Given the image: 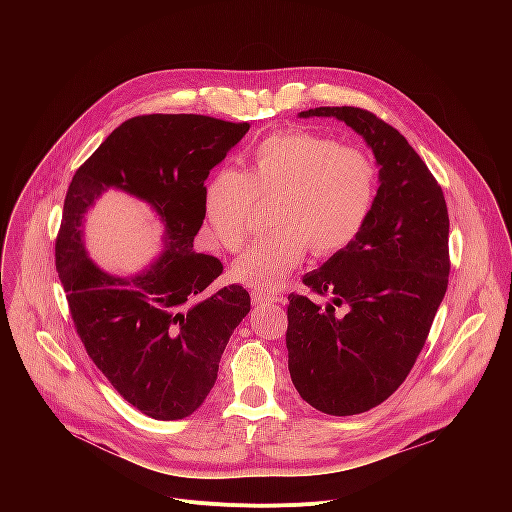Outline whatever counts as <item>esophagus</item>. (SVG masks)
Returning a JSON list of instances; mask_svg holds the SVG:
<instances>
[{"mask_svg":"<svg viewBox=\"0 0 512 512\" xmlns=\"http://www.w3.org/2000/svg\"><path fill=\"white\" fill-rule=\"evenodd\" d=\"M283 296L279 294H263V291H253L251 302L255 306H271V304H283Z\"/></svg>","mask_w":512,"mask_h":512,"instance_id":"1","label":"esophagus"}]
</instances>
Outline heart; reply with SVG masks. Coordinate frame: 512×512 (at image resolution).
<instances>
[{
  "label": "heart",
  "mask_w": 512,
  "mask_h": 512,
  "mask_svg": "<svg viewBox=\"0 0 512 512\" xmlns=\"http://www.w3.org/2000/svg\"><path fill=\"white\" fill-rule=\"evenodd\" d=\"M379 194L373 156L310 131H285L263 139L241 172L218 170L202 190L208 239L239 251L251 233L255 202H271L275 231L259 237L233 263L239 283L275 291L308 249L330 257L352 245L367 227Z\"/></svg>",
  "instance_id": "heart-1"
}]
</instances>
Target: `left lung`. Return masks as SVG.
<instances>
[{"instance_id":"left-lung-1","label":"left lung","mask_w":512,"mask_h":512,"mask_svg":"<svg viewBox=\"0 0 512 512\" xmlns=\"http://www.w3.org/2000/svg\"><path fill=\"white\" fill-rule=\"evenodd\" d=\"M352 127L379 166L375 210L360 237L304 275L318 306L289 296L287 367L304 401L328 415L364 413L407 379L450 275L444 192L407 139L358 107H316ZM342 309L343 314L336 313Z\"/></svg>"}]
</instances>
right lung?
Returning <instances> with one entry per match:
<instances>
[{"label": "right lung", "instance_id": "right-lung-1", "mask_svg": "<svg viewBox=\"0 0 512 512\" xmlns=\"http://www.w3.org/2000/svg\"><path fill=\"white\" fill-rule=\"evenodd\" d=\"M247 131L249 123L206 115L133 117L68 186L56 269L72 320L97 369L148 417L174 421L202 405L251 310L243 285L204 294L223 263L194 251L204 180ZM111 187L148 203L165 229V249L137 274L101 270L84 247V214Z\"/></svg>", "mask_w": 512, "mask_h": 512}]
</instances>
